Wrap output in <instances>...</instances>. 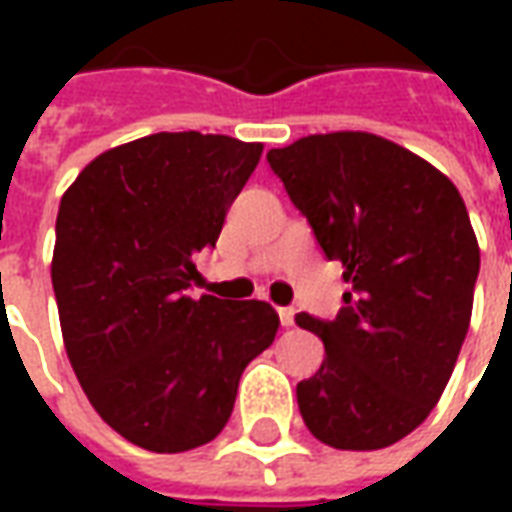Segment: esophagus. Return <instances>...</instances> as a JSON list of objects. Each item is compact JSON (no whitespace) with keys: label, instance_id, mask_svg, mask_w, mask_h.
I'll return each instance as SVG.
<instances>
[{"label":"esophagus","instance_id":"1","mask_svg":"<svg viewBox=\"0 0 512 512\" xmlns=\"http://www.w3.org/2000/svg\"><path fill=\"white\" fill-rule=\"evenodd\" d=\"M279 323H282V326H285V329H288V326H293V315H296V312L290 310V307H279Z\"/></svg>","mask_w":512,"mask_h":512}]
</instances>
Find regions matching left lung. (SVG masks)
Wrapping results in <instances>:
<instances>
[{"label": "left lung", "instance_id": "obj_1", "mask_svg": "<svg viewBox=\"0 0 512 512\" xmlns=\"http://www.w3.org/2000/svg\"><path fill=\"white\" fill-rule=\"evenodd\" d=\"M268 164L351 285L334 321L296 315L326 348L296 386L304 425L334 450L389 447L439 403L469 332L480 246L463 197L367 131L301 136Z\"/></svg>", "mask_w": 512, "mask_h": 512}]
</instances>
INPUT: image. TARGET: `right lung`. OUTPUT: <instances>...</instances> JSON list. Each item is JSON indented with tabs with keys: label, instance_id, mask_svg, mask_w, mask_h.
Wrapping results in <instances>:
<instances>
[{
	"label": "right lung",
	"instance_id": "right-lung-1",
	"mask_svg": "<svg viewBox=\"0 0 512 512\" xmlns=\"http://www.w3.org/2000/svg\"><path fill=\"white\" fill-rule=\"evenodd\" d=\"M263 145L150 134L93 158L62 194L51 285L62 343L109 428L150 452L216 439L244 367L274 343L266 301L191 299V257L216 244Z\"/></svg>",
	"mask_w": 512,
	"mask_h": 512
}]
</instances>
